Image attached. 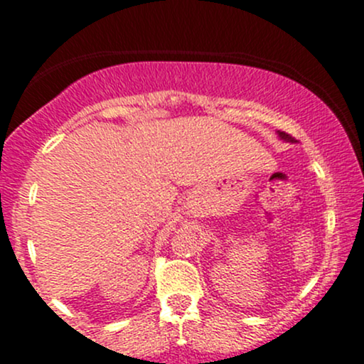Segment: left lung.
Listing matches in <instances>:
<instances>
[{
	"instance_id": "left-lung-1",
	"label": "left lung",
	"mask_w": 364,
	"mask_h": 364,
	"mask_svg": "<svg viewBox=\"0 0 364 364\" xmlns=\"http://www.w3.org/2000/svg\"><path fill=\"white\" fill-rule=\"evenodd\" d=\"M279 136L282 138V140H286V141H291V144H294V138L291 136V134H287L286 131H279Z\"/></svg>"
}]
</instances>
